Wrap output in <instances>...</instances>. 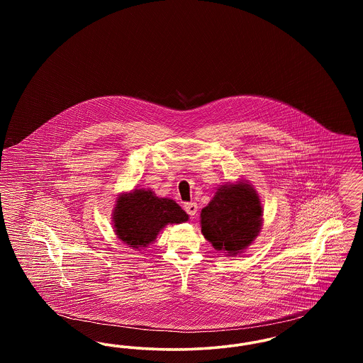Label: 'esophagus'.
I'll return each instance as SVG.
<instances>
[{"label":"esophagus","mask_w":363,"mask_h":363,"mask_svg":"<svg viewBox=\"0 0 363 363\" xmlns=\"http://www.w3.org/2000/svg\"><path fill=\"white\" fill-rule=\"evenodd\" d=\"M184 209L189 213L191 218H194L197 215V204L196 203H185Z\"/></svg>","instance_id":"34e87169"}]
</instances>
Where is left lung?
Segmentation results:
<instances>
[{"mask_svg": "<svg viewBox=\"0 0 363 363\" xmlns=\"http://www.w3.org/2000/svg\"><path fill=\"white\" fill-rule=\"evenodd\" d=\"M201 233L216 250L237 256L259 235L262 206L256 189L245 182L222 185L200 215Z\"/></svg>", "mask_w": 363, "mask_h": 363, "instance_id": "8db88e82", "label": "left lung"}]
</instances>
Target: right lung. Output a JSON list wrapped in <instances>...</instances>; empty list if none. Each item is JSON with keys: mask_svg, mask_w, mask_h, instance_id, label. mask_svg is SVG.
Wrapping results in <instances>:
<instances>
[{"mask_svg": "<svg viewBox=\"0 0 363 363\" xmlns=\"http://www.w3.org/2000/svg\"><path fill=\"white\" fill-rule=\"evenodd\" d=\"M188 219L189 215L174 200L157 197L150 189L122 193L113 211L117 237L133 249L152 243L166 225L184 223Z\"/></svg>", "mask_w": 363, "mask_h": 363, "instance_id": "right-lung-1", "label": "right lung"}]
</instances>
